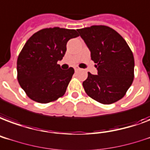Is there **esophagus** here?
I'll return each mask as SVG.
<instances>
[{
    "mask_svg": "<svg viewBox=\"0 0 150 150\" xmlns=\"http://www.w3.org/2000/svg\"><path fill=\"white\" fill-rule=\"evenodd\" d=\"M79 69H80V68H78V67H76H76H74V70H75V71H78V70H79Z\"/></svg>",
    "mask_w": 150,
    "mask_h": 150,
    "instance_id": "1",
    "label": "esophagus"
}]
</instances>
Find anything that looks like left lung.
<instances>
[{
    "label": "left lung",
    "instance_id": "left-lung-1",
    "mask_svg": "<svg viewBox=\"0 0 150 150\" xmlns=\"http://www.w3.org/2000/svg\"><path fill=\"white\" fill-rule=\"evenodd\" d=\"M91 51L98 75L88 73L83 82L88 96L103 104L121 100L134 76V55L125 39L108 26L93 25L77 29Z\"/></svg>",
    "mask_w": 150,
    "mask_h": 150
}]
</instances>
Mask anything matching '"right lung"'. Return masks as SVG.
<instances>
[{
	"mask_svg": "<svg viewBox=\"0 0 150 150\" xmlns=\"http://www.w3.org/2000/svg\"><path fill=\"white\" fill-rule=\"evenodd\" d=\"M79 36L74 29L58 27L42 29L26 42L17 58V79L32 100L53 102L66 93L74 68L62 69V60L70 39Z\"/></svg>",
	"mask_w": 150,
	"mask_h": 150,
	"instance_id": "obj_1",
	"label": "right lung"
}]
</instances>
